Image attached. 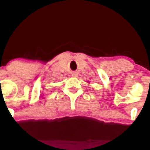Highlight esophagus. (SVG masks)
I'll use <instances>...</instances> for the list:
<instances>
[{
	"mask_svg": "<svg viewBox=\"0 0 150 150\" xmlns=\"http://www.w3.org/2000/svg\"><path fill=\"white\" fill-rule=\"evenodd\" d=\"M72 76H73V77H77V74L76 73H73V74H72Z\"/></svg>",
	"mask_w": 150,
	"mask_h": 150,
	"instance_id": "34e87169",
	"label": "esophagus"
}]
</instances>
